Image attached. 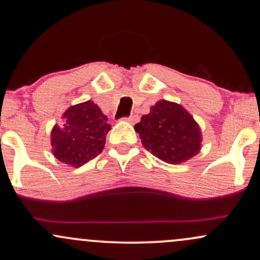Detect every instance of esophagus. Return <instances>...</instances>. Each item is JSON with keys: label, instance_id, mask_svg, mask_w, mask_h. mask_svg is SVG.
<instances>
[{"label": "esophagus", "instance_id": "esophagus-1", "mask_svg": "<svg viewBox=\"0 0 260 260\" xmlns=\"http://www.w3.org/2000/svg\"><path fill=\"white\" fill-rule=\"evenodd\" d=\"M124 120L129 121V122H136L139 120V116L138 115H130L127 118H124Z\"/></svg>", "mask_w": 260, "mask_h": 260}]
</instances>
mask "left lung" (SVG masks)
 Listing matches in <instances>:
<instances>
[{
	"instance_id": "obj_1",
	"label": "left lung",
	"mask_w": 260,
	"mask_h": 260,
	"mask_svg": "<svg viewBox=\"0 0 260 260\" xmlns=\"http://www.w3.org/2000/svg\"><path fill=\"white\" fill-rule=\"evenodd\" d=\"M147 151L162 161L178 165L200 151L201 133L194 118L179 104L162 99L135 125Z\"/></svg>"
}]
</instances>
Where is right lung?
I'll return each instance as SVG.
<instances>
[{
	"label": "right lung",
	"instance_id": "1",
	"mask_svg": "<svg viewBox=\"0 0 260 260\" xmlns=\"http://www.w3.org/2000/svg\"><path fill=\"white\" fill-rule=\"evenodd\" d=\"M62 118L63 124L52 127V153L66 165L81 167L103 151L110 130L108 118L92 101L70 107Z\"/></svg>",
	"mask_w": 260,
	"mask_h": 260
}]
</instances>
